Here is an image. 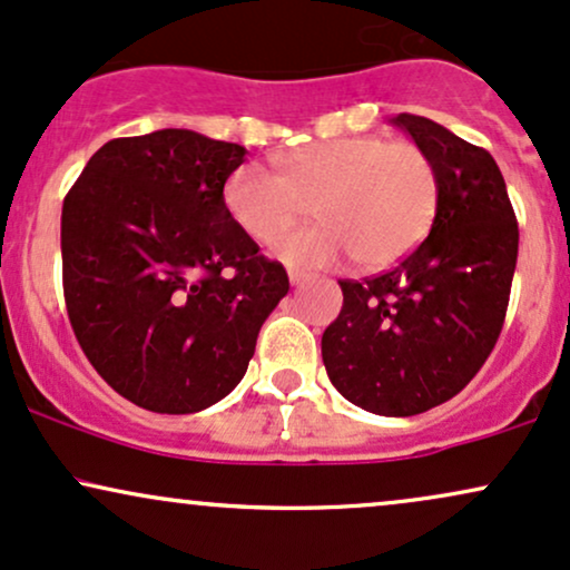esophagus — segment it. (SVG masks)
Here are the masks:
<instances>
[{
	"label": "esophagus",
	"instance_id": "1",
	"mask_svg": "<svg viewBox=\"0 0 570 570\" xmlns=\"http://www.w3.org/2000/svg\"><path fill=\"white\" fill-rule=\"evenodd\" d=\"M289 281H292V286H299L305 281V276L299 271H289Z\"/></svg>",
	"mask_w": 570,
	"mask_h": 570
}]
</instances>
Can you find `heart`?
Here are the masks:
<instances>
[{
    "label": "heart",
    "mask_w": 570,
    "mask_h": 570,
    "mask_svg": "<svg viewBox=\"0 0 570 570\" xmlns=\"http://www.w3.org/2000/svg\"><path fill=\"white\" fill-rule=\"evenodd\" d=\"M278 176L240 166L225 181V206L257 244H273L314 206L322 226L278 240L276 254L297 267L332 265L345 252L362 267L396 263L429 230L436 212V171L415 144L345 136L276 158Z\"/></svg>",
    "instance_id": "b5f03b06"
}]
</instances>
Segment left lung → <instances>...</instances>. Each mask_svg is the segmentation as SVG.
I'll return each mask as SVG.
<instances>
[{"mask_svg":"<svg viewBox=\"0 0 570 570\" xmlns=\"http://www.w3.org/2000/svg\"><path fill=\"white\" fill-rule=\"evenodd\" d=\"M436 171L429 238L391 271L340 281L343 311L324 330L335 389L375 415L407 417L453 399L501 335L517 265L514 208L488 149L440 122L396 115Z\"/></svg>","mask_w":570,"mask_h":570,"instance_id":"1","label":"left lung"}]
</instances>
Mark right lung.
I'll use <instances>...</instances> for the list:
<instances>
[{
  "mask_svg": "<svg viewBox=\"0 0 570 570\" xmlns=\"http://www.w3.org/2000/svg\"><path fill=\"white\" fill-rule=\"evenodd\" d=\"M240 144L185 128L112 139L63 198V297L77 343L120 396L187 415L217 404L289 292L235 225Z\"/></svg>",
  "mask_w": 570,
  "mask_h": 570,
  "instance_id": "right-lung-1",
  "label": "right lung"
}]
</instances>
